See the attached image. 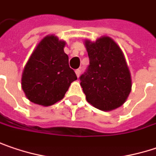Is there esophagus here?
<instances>
[{"label":"esophagus","mask_w":156,"mask_h":156,"mask_svg":"<svg viewBox=\"0 0 156 156\" xmlns=\"http://www.w3.org/2000/svg\"><path fill=\"white\" fill-rule=\"evenodd\" d=\"M75 72H76V75H77V77H79V75H80V73H81V70L80 69H77L75 70Z\"/></svg>","instance_id":"esophagus-1"}]
</instances>
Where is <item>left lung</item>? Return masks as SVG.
<instances>
[{"mask_svg":"<svg viewBox=\"0 0 156 156\" xmlns=\"http://www.w3.org/2000/svg\"><path fill=\"white\" fill-rule=\"evenodd\" d=\"M86 48L90 62L79 79L87 101L102 111L122 106L132 90L123 52L109 37L86 41Z\"/></svg>","mask_w":156,"mask_h":156,"instance_id":"left-lung-1","label":"left lung"}]
</instances>
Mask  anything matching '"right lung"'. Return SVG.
Segmentation results:
<instances>
[{"label": "right lung", "mask_w": 156, "mask_h": 156, "mask_svg": "<svg viewBox=\"0 0 156 156\" xmlns=\"http://www.w3.org/2000/svg\"><path fill=\"white\" fill-rule=\"evenodd\" d=\"M65 42L51 35L39 43L22 75V88L33 103L50 106L62 100L77 79L64 53Z\"/></svg>", "instance_id": "1"}]
</instances>
